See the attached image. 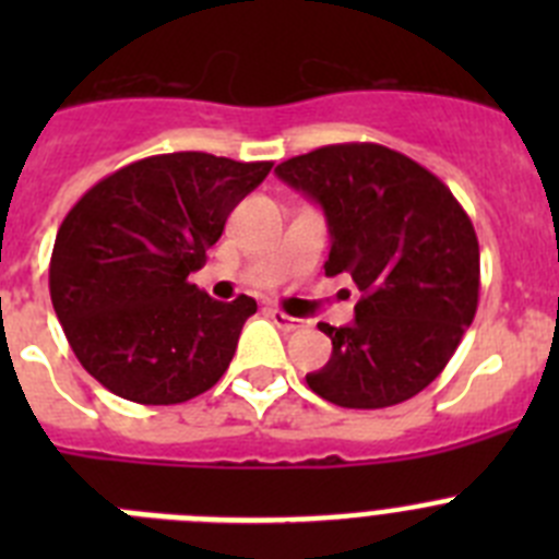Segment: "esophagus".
<instances>
[{"label":"esophagus","mask_w":559,"mask_h":559,"mask_svg":"<svg viewBox=\"0 0 559 559\" xmlns=\"http://www.w3.org/2000/svg\"><path fill=\"white\" fill-rule=\"evenodd\" d=\"M269 316H271V319H274V324H280V328H283V330H290V333H294V330H302L305 328L302 319H294V316L283 313V310H280V308H271Z\"/></svg>","instance_id":"esophagus-1"}]
</instances>
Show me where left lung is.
<instances>
[{"label":"left lung","instance_id":"8db88e82","mask_svg":"<svg viewBox=\"0 0 559 559\" xmlns=\"http://www.w3.org/2000/svg\"><path fill=\"white\" fill-rule=\"evenodd\" d=\"M324 210V274L358 285L355 322L319 324L333 355L308 386L341 408H386L448 367L478 308V237L442 181L374 142L324 145L276 165Z\"/></svg>","mask_w":559,"mask_h":559}]
</instances>
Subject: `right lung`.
<instances>
[{
  "instance_id": "obj_1",
  "label": "right lung",
  "mask_w": 559,
  "mask_h": 559,
  "mask_svg": "<svg viewBox=\"0 0 559 559\" xmlns=\"http://www.w3.org/2000/svg\"><path fill=\"white\" fill-rule=\"evenodd\" d=\"M269 170L271 162L162 153L106 176L67 212L49 296L72 353L108 392L176 406L229 369L257 302H215L190 274Z\"/></svg>"
}]
</instances>
